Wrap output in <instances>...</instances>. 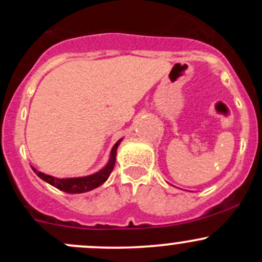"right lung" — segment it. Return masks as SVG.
I'll return each instance as SVG.
<instances>
[{"mask_svg":"<svg viewBox=\"0 0 262 262\" xmlns=\"http://www.w3.org/2000/svg\"><path fill=\"white\" fill-rule=\"evenodd\" d=\"M121 142L118 141L115 143V146L113 147L112 155H110L109 163L102 168L99 172L94 173V175L84 176V178H76V179H57L53 178V176L46 175V173L40 172V171H36L35 168H33L34 172L41 179V180L47 181L52 186L57 187V189L62 190V191L68 192V194H80V192H86L90 190L95 189V187L100 186L101 184H104L107 180V178L110 176L112 171L114 170L115 165V158H116V148H118L119 143Z\"/></svg>","mask_w":262,"mask_h":262,"instance_id":"right-lung-1","label":"right lung"}]
</instances>
